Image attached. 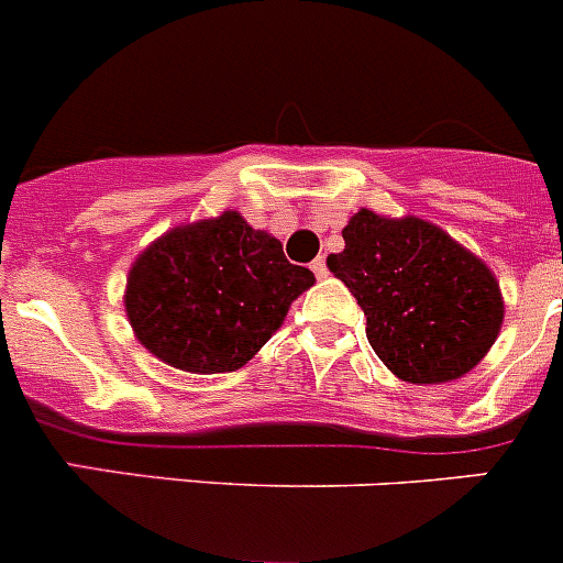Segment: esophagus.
<instances>
[{
  "mask_svg": "<svg viewBox=\"0 0 563 563\" xmlns=\"http://www.w3.org/2000/svg\"><path fill=\"white\" fill-rule=\"evenodd\" d=\"M311 269H313V275L319 277V280H322V277H328V264H324V257H322V255H319L317 261H313Z\"/></svg>",
  "mask_w": 563,
  "mask_h": 563,
  "instance_id": "esophagus-1",
  "label": "esophagus"
}]
</instances>
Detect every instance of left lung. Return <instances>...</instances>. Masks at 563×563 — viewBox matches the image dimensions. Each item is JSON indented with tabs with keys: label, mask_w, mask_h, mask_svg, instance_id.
Here are the masks:
<instances>
[{
	"label": "left lung",
	"mask_w": 563,
	"mask_h": 563,
	"mask_svg": "<svg viewBox=\"0 0 563 563\" xmlns=\"http://www.w3.org/2000/svg\"><path fill=\"white\" fill-rule=\"evenodd\" d=\"M328 269L366 317L377 358L406 383L439 386L475 369L506 317L500 280L486 261L433 222L361 208Z\"/></svg>",
	"instance_id": "8db88e82"
}]
</instances>
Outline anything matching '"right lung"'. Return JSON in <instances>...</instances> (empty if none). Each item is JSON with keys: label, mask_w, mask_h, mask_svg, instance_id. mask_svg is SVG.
Returning a JSON list of instances; mask_svg holds the SVG:
<instances>
[{"label": "right lung", "mask_w": 563, "mask_h": 563, "mask_svg": "<svg viewBox=\"0 0 563 563\" xmlns=\"http://www.w3.org/2000/svg\"><path fill=\"white\" fill-rule=\"evenodd\" d=\"M317 283L283 244L239 210L183 222L139 252L124 288L135 339L191 375L235 372L277 333Z\"/></svg>", "instance_id": "obj_1"}]
</instances>
